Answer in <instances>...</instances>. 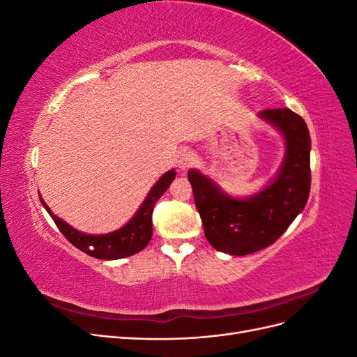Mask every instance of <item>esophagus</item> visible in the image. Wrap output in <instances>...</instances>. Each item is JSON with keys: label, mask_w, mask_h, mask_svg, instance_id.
Instances as JSON below:
<instances>
[{"label": "esophagus", "mask_w": 357, "mask_h": 357, "mask_svg": "<svg viewBox=\"0 0 357 357\" xmlns=\"http://www.w3.org/2000/svg\"><path fill=\"white\" fill-rule=\"evenodd\" d=\"M193 162H195V155L189 152V150H185V152L180 153L177 159V167L180 168V171H186L193 165Z\"/></svg>", "instance_id": "obj_1"}]
</instances>
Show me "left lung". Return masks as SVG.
<instances>
[{
  "mask_svg": "<svg viewBox=\"0 0 357 357\" xmlns=\"http://www.w3.org/2000/svg\"><path fill=\"white\" fill-rule=\"evenodd\" d=\"M259 117L282 132L286 156L274 180L248 198L225 193L197 169L188 172L205 238L215 250L244 256L275 243L304 210L311 188L307 123L290 109H271Z\"/></svg>",
  "mask_w": 357,
  "mask_h": 357,
  "instance_id": "left-lung-1",
  "label": "left lung"
}]
</instances>
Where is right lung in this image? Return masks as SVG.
<instances>
[{
	"instance_id": "obj_1",
	"label": "right lung",
	"mask_w": 357,
	"mask_h": 357,
	"mask_svg": "<svg viewBox=\"0 0 357 357\" xmlns=\"http://www.w3.org/2000/svg\"><path fill=\"white\" fill-rule=\"evenodd\" d=\"M176 178V171L169 169L164 176H162L155 186L150 189L147 193L146 199L143 201L142 207L138 208L134 218L129 220L121 229H117L110 234L104 235H88L83 234L77 229H74L67 222L59 219L58 215L52 213L49 205L43 201L40 197V201L43 207L50 214L53 222L56 223L58 229L62 232V235L79 250L84 252L96 259H102V261H113V259H122L132 256L138 252H142L143 248L149 244L150 238H152V213L156 201L164 195L165 190L169 188L171 181Z\"/></svg>"
}]
</instances>
